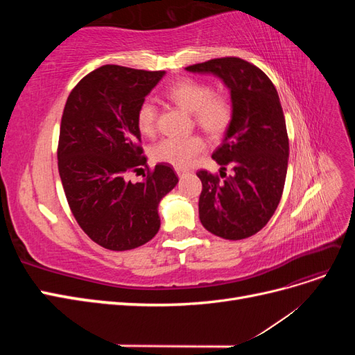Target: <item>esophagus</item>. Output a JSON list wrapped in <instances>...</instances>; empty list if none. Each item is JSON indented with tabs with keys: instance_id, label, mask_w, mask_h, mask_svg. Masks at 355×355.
Here are the masks:
<instances>
[{
	"instance_id": "34e87169",
	"label": "esophagus",
	"mask_w": 355,
	"mask_h": 355,
	"mask_svg": "<svg viewBox=\"0 0 355 355\" xmlns=\"http://www.w3.org/2000/svg\"><path fill=\"white\" fill-rule=\"evenodd\" d=\"M175 170H176V173H178V176H184V175L187 173V168H184V167H176Z\"/></svg>"
}]
</instances>
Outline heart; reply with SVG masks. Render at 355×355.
Returning a JSON list of instances; mask_svg holds the SVG:
<instances>
[{
  "mask_svg": "<svg viewBox=\"0 0 355 355\" xmlns=\"http://www.w3.org/2000/svg\"><path fill=\"white\" fill-rule=\"evenodd\" d=\"M166 99L194 116V123L211 141H219L227 135L234 120V105L228 94L213 92V87L201 80L185 78L171 84L164 93ZM157 108L151 102H144L136 114V124L144 136H153L157 128ZM204 149L202 139L191 136L185 139H164L151 151L158 163L175 167L191 164Z\"/></svg>",
  "mask_w": 355,
  "mask_h": 355,
  "instance_id": "1",
  "label": "heart"
}]
</instances>
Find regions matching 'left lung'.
<instances>
[{"instance_id":"left-lung-1","label":"left lung","mask_w":355,"mask_h":355,"mask_svg":"<svg viewBox=\"0 0 355 355\" xmlns=\"http://www.w3.org/2000/svg\"><path fill=\"white\" fill-rule=\"evenodd\" d=\"M187 71L216 75L234 105L232 124L211 155L220 175L197 173L200 220L225 240L252 237L272 218L284 189L288 137L280 98L266 73L240 58L211 59Z\"/></svg>"}]
</instances>
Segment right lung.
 <instances>
[{
	"label": "right lung",
	"instance_id": "add662e5",
	"mask_svg": "<svg viewBox=\"0 0 355 355\" xmlns=\"http://www.w3.org/2000/svg\"><path fill=\"white\" fill-rule=\"evenodd\" d=\"M164 71L105 65L75 85L63 110L58 167L71 211L105 249L132 250L155 237L158 204L179 182L168 164L127 180L146 157L136 124L139 106Z\"/></svg>",
	"mask_w": 355,
	"mask_h": 355
}]
</instances>
